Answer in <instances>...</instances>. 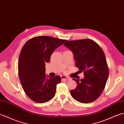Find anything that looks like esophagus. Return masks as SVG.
Wrapping results in <instances>:
<instances>
[{
  "label": "esophagus",
  "mask_w": 124,
  "mask_h": 124,
  "mask_svg": "<svg viewBox=\"0 0 124 124\" xmlns=\"http://www.w3.org/2000/svg\"><path fill=\"white\" fill-rule=\"evenodd\" d=\"M61 79L63 81V80H69L70 78L66 77V76H61Z\"/></svg>",
  "instance_id": "esophagus-1"
}]
</instances>
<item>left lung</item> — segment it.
Listing matches in <instances>:
<instances>
[{"label": "left lung", "instance_id": "1", "mask_svg": "<svg viewBox=\"0 0 124 124\" xmlns=\"http://www.w3.org/2000/svg\"><path fill=\"white\" fill-rule=\"evenodd\" d=\"M64 45L71 51L76 66L84 72V78L73 79L77 87L71 91L73 99L83 103L96 100L103 91L109 76L105 54L98 44L90 39L68 41Z\"/></svg>", "mask_w": 124, "mask_h": 124}]
</instances>
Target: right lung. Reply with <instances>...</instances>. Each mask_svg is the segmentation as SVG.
Segmentation results:
<instances>
[{"label":"right lung","instance_id":"right-lung-1","mask_svg":"<svg viewBox=\"0 0 124 124\" xmlns=\"http://www.w3.org/2000/svg\"><path fill=\"white\" fill-rule=\"evenodd\" d=\"M67 40L50 36H37L28 40L20 52L18 72L22 88L29 98L39 103L52 100L61 77L46 78L45 63L54 50Z\"/></svg>","mask_w":124,"mask_h":124}]
</instances>
